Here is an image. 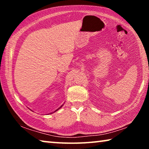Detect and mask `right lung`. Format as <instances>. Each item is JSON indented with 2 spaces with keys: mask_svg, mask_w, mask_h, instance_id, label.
<instances>
[{
  "mask_svg": "<svg viewBox=\"0 0 149 149\" xmlns=\"http://www.w3.org/2000/svg\"><path fill=\"white\" fill-rule=\"evenodd\" d=\"M63 105H64V104H62V106H60V107H59V108H58V109H56V110H55V111H54V112H56V111H57V110H59V109H60V108H62V107H63ZM52 113H50V114H52Z\"/></svg>",
  "mask_w": 149,
  "mask_h": 149,
  "instance_id": "right-lung-1",
  "label": "right lung"
}]
</instances>
